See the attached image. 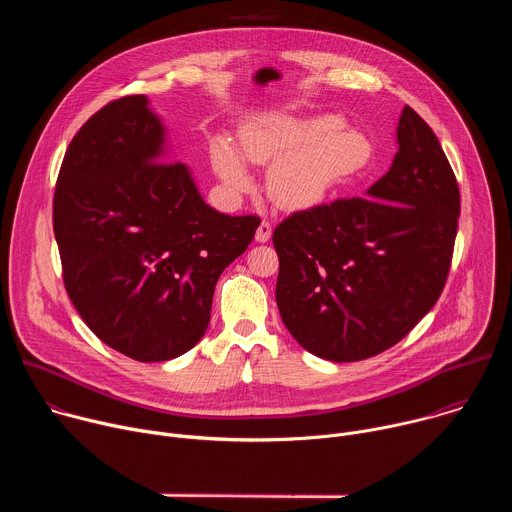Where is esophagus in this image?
Segmentation results:
<instances>
[{
  "label": "esophagus",
  "mask_w": 512,
  "mask_h": 512,
  "mask_svg": "<svg viewBox=\"0 0 512 512\" xmlns=\"http://www.w3.org/2000/svg\"><path fill=\"white\" fill-rule=\"evenodd\" d=\"M271 231H273V227H271V223L267 221V218H263V221L259 223V227H257V233H255V239L259 241V243H267L269 239H271Z\"/></svg>",
  "instance_id": "esophagus-1"
}]
</instances>
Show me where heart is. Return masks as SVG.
Listing matches in <instances>:
<instances>
[{"label":"heart","mask_w":512,"mask_h":512,"mask_svg":"<svg viewBox=\"0 0 512 512\" xmlns=\"http://www.w3.org/2000/svg\"><path fill=\"white\" fill-rule=\"evenodd\" d=\"M340 119L320 115L296 119L269 115L241 131V154L253 164H269L267 190L283 208H308L360 174L373 156L369 137L356 129H340ZM235 145L218 137L212 164L229 186H249V172Z\"/></svg>","instance_id":"b5f03b06"}]
</instances>
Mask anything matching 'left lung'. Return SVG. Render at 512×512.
Instances as JSON below:
<instances>
[{"label": "left lung", "mask_w": 512, "mask_h": 512, "mask_svg": "<svg viewBox=\"0 0 512 512\" xmlns=\"http://www.w3.org/2000/svg\"><path fill=\"white\" fill-rule=\"evenodd\" d=\"M397 141L391 170L367 196L296 210L273 231L281 320L320 358L385 352L444 291L460 188L440 139L409 105Z\"/></svg>", "instance_id": "8db88e82"}]
</instances>
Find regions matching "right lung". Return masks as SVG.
<instances>
[{"instance_id": "1", "label": "right lung", "mask_w": 512, "mask_h": 512, "mask_svg": "<svg viewBox=\"0 0 512 512\" xmlns=\"http://www.w3.org/2000/svg\"><path fill=\"white\" fill-rule=\"evenodd\" d=\"M143 95L107 103L64 154L52 227L79 316L113 350L160 362L206 332L214 285L261 223L200 198L180 162L160 160L164 129Z\"/></svg>"}]
</instances>
